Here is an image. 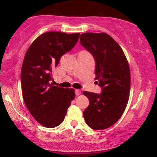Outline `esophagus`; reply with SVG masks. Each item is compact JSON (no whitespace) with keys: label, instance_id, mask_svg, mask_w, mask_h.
Returning <instances> with one entry per match:
<instances>
[{"label":"esophagus","instance_id":"obj_1","mask_svg":"<svg viewBox=\"0 0 157 157\" xmlns=\"http://www.w3.org/2000/svg\"><path fill=\"white\" fill-rule=\"evenodd\" d=\"M75 93H76V96H79V95H81V91L80 89H76V91H75Z\"/></svg>","mask_w":157,"mask_h":157}]
</instances>
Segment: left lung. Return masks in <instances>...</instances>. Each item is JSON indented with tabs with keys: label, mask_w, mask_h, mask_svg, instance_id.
Wrapping results in <instances>:
<instances>
[{
	"label": "left lung",
	"mask_w": 157,
	"mask_h": 157,
	"mask_svg": "<svg viewBox=\"0 0 157 157\" xmlns=\"http://www.w3.org/2000/svg\"><path fill=\"white\" fill-rule=\"evenodd\" d=\"M80 43L96 61L95 79L102 87L101 94L83 91L89 105L83 118L90 127L103 130L113 125L121 117L129 98L131 74L123 50L106 33H85Z\"/></svg>",
	"instance_id": "obj_1"
}]
</instances>
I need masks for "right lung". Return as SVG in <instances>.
Returning <instances> with one entry per match:
<instances>
[{
    "instance_id": "add662e5",
    "label": "right lung",
    "mask_w": 157,
    "mask_h": 157,
    "mask_svg": "<svg viewBox=\"0 0 157 157\" xmlns=\"http://www.w3.org/2000/svg\"><path fill=\"white\" fill-rule=\"evenodd\" d=\"M80 33L46 32L31 44L21 68V89L28 110L47 128L60 125L75 98L74 89L53 86V69L63 54L71 50Z\"/></svg>"
}]
</instances>
